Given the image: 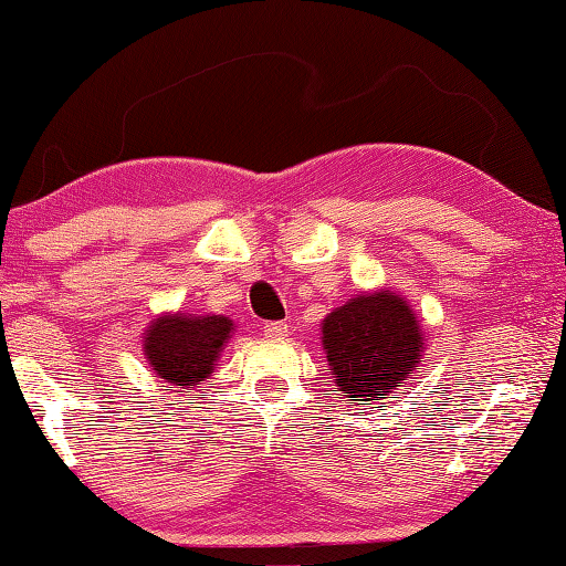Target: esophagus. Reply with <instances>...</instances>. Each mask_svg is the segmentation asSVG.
<instances>
[{"instance_id": "esophagus-1", "label": "esophagus", "mask_w": 566, "mask_h": 566, "mask_svg": "<svg viewBox=\"0 0 566 566\" xmlns=\"http://www.w3.org/2000/svg\"><path fill=\"white\" fill-rule=\"evenodd\" d=\"M262 329L270 339H284L286 337V324L284 322H264Z\"/></svg>"}]
</instances>
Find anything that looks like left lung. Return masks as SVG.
Returning <instances> with one entry per match:
<instances>
[{
	"label": "left lung",
	"instance_id": "8db88e82",
	"mask_svg": "<svg viewBox=\"0 0 566 566\" xmlns=\"http://www.w3.org/2000/svg\"><path fill=\"white\" fill-rule=\"evenodd\" d=\"M322 347L334 385L349 405L387 399L424 357L427 339L407 296L379 286L354 294L322 319Z\"/></svg>",
	"mask_w": 566,
	"mask_h": 566
}]
</instances>
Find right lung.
Listing matches in <instances>:
<instances>
[{
    "instance_id": "right-lung-1",
    "label": "right lung",
    "mask_w": 566,
    "mask_h": 566,
    "mask_svg": "<svg viewBox=\"0 0 566 566\" xmlns=\"http://www.w3.org/2000/svg\"><path fill=\"white\" fill-rule=\"evenodd\" d=\"M232 334L234 322L224 314L165 312L147 324L142 352L169 387L195 389L212 375Z\"/></svg>"
}]
</instances>
